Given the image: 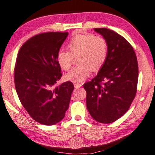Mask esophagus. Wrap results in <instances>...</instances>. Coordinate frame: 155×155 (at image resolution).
Listing matches in <instances>:
<instances>
[{"mask_svg": "<svg viewBox=\"0 0 155 155\" xmlns=\"http://www.w3.org/2000/svg\"><path fill=\"white\" fill-rule=\"evenodd\" d=\"M82 84H78V83H75V84H74V87H75V88H80V87H82Z\"/></svg>", "mask_w": 155, "mask_h": 155, "instance_id": "1", "label": "esophagus"}]
</instances>
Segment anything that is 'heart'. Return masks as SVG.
<instances>
[{
  "label": "heart",
  "mask_w": 155,
  "mask_h": 155,
  "mask_svg": "<svg viewBox=\"0 0 155 155\" xmlns=\"http://www.w3.org/2000/svg\"><path fill=\"white\" fill-rule=\"evenodd\" d=\"M68 51L60 49L57 54V62L64 71L69 70L73 57L78 58L80 64L65 75L66 80L75 83L85 81L91 75V68L97 71L101 67L108 55V44L102 37L92 34H78L68 44Z\"/></svg>",
  "instance_id": "1"
}]
</instances>
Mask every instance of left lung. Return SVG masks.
<instances>
[{
  "instance_id": "1",
  "label": "left lung",
  "mask_w": 155,
  "mask_h": 155,
  "mask_svg": "<svg viewBox=\"0 0 155 155\" xmlns=\"http://www.w3.org/2000/svg\"><path fill=\"white\" fill-rule=\"evenodd\" d=\"M108 44V55L97 76L85 83L87 107L100 123L110 124L125 114L135 97L138 64L133 47L117 33L95 28Z\"/></svg>"
}]
</instances>
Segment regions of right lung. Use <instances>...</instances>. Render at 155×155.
<instances>
[{"instance_id":"right-lung-1","label":"right lung","mask_w":155,"mask_h":155,"mask_svg":"<svg viewBox=\"0 0 155 155\" xmlns=\"http://www.w3.org/2000/svg\"><path fill=\"white\" fill-rule=\"evenodd\" d=\"M68 32H47L31 38L18 54L15 87L22 105L35 121L54 125L62 120L74 89L71 82L57 85L62 77L57 54Z\"/></svg>"}]
</instances>
